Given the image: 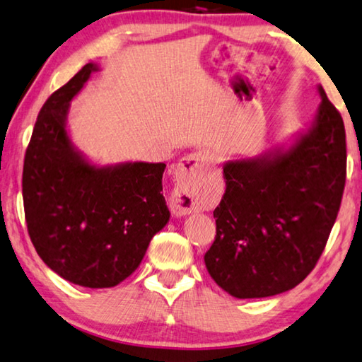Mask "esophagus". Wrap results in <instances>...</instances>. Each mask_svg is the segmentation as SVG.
Wrapping results in <instances>:
<instances>
[{"mask_svg":"<svg viewBox=\"0 0 362 362\" xmlns=\"http://www.w3.org/2000/svg\"><path fill=\"white\" fill-rule=\"evenodd\" d=\"M214 161H216V153L207 148L192 151L180 161L176 171V187L170 197L173 212L177 216H186L196 211L197 204L194 197V186L201 180L204 171L214 165Z\"/></svg>","mask_w":362,"mask_h":362,"instance_id":"1","label":"esophagus"}]
</instances>
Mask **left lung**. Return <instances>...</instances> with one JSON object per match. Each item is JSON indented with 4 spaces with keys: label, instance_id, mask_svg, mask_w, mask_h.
Instances as JSON below:
<instances>
[{
    "label": "left lung",
    "instance_id": "left-lung-1",
    "mask_svg": "<svg viewBox=\"0 0 362 362\" xmlns=\"http://www.w3.org/2000/svg\"><path fill=\"white\" fill-rule=\"evenodd\" d=\"M312 122L284 145L223 163L227 189L214 211L209 274L237 298L294 289L327 245L346 180V134L337 107L317 86Z\"/></svg>",
    "mask_w": 362,
    "mask_h": 362
}]
</instances>
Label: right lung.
I'll list each match as a JSON object with an SVG mask.
<instances>
[{
	"mask_svg": "<svg viewBox=\"0 0 362 362\" xmlns=\"http://www.w3.org/2000/svg\"><path fill=\"white\" fill-rule=\"evenodd\" d=\"M96 64H86L47 99L25 151L23 199L29 237L42 261L65 281L114 287L142 263L168 223L165 163L98 165L73 144L70 104Z\"/></svg>",
	"mask_w": 362,
	"mask_h": 362,
	"instance_id": "1",
	"label": "right lung"
}]
</instances>
